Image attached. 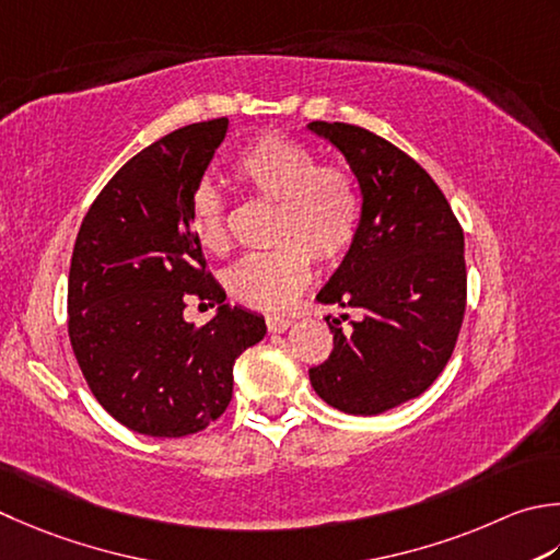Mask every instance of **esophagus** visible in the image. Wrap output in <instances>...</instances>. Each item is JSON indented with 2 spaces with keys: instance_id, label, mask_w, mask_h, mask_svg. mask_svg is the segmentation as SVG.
I'll use <instances>...</instances> for the list:
<instances>
[{
  "instance_id": "1",
  "label": "esophagus",
  "mask_w": 560,
  "mask_h": 560,
  "mask_svg": "<svg viewBox=\"0 0 560 560\" xmlns=\"http://www.w3.org/2000/svg\"><path fill=\"white\" fill-rule=\"evenodd\" d=\"M267 327H269L271 335H281V332L289 330L291 320H289V317H283V315H269L267 317Z\"/></svg>"
}]
</instances>
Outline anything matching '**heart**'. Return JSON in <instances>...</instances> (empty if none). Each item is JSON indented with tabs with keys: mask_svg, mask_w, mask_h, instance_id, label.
Segmentation results:
<instances>
[{
	"mask_svg": "<svg viewBox=\"0 0 560 560\" xmlns=\"http://www.w3.org/2000/svg\"><path fill=\"white\" fill-rule=\"evenodd\" d=\"M303 142L261 133L237 152L233 174L257 199L273 201L269 252L247 255L225 271V289L255 311L279 313L311 279V257L332 265L352 247L361 199L352 174L337 164H315ZM191 233L203 249H228L225 203L203 179L189 196Z\"/></svg>",
	"mask_w": 560,
	"mask_h": 560,
	"instance_id": "heart-1",
	"label": "heart"
}]
</instances>
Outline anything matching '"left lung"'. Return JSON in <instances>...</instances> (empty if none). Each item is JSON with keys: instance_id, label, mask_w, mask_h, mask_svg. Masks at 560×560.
<instances>
[{"instance_id": "obj_1", "label": "left lung", "mask_w": 560, "mask_h": 560, "mask_svg": "<svg viewBox=\"0 0 560 560\" xmlns=\"http://www.w3.org/2000/svg\"><path fill=\"white\" fill-rule=\"evenodd\" d=\"M308 130L342 152L361 191L354 243L315 295L361 317L347 332L325 317L335 347L311 383L337 410L381 415L422 396L454 352L466 311L464 230L440 186L393 142L327 120Z\"/></svg>"}]
</instances>
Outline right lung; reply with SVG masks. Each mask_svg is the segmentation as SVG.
Here are the masks:
<instances>
[{
    "instance_id": "obj_1",
    "label": "right lung",
    "mask_w": 560,
    "mask_h": 560,
    "mask_svg": "<svg viewBox=\"0 0 560 560\" xmlns=\"http://www.w3.org/2000/svg\"><path fill=\"white\" fill-rule=\"evenodd\" d=\"M225 133L228 118L203 120L140 150L77 233L72 352L102 408L138 434L206 430L233 398L235 359L267 335L265 317L223 303L189 223V196ZM189 294L219 305L203 328L183 317Z\"/></svg>"
}]
</instances>
